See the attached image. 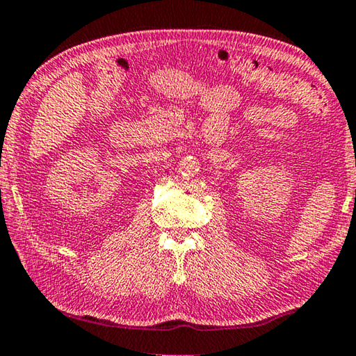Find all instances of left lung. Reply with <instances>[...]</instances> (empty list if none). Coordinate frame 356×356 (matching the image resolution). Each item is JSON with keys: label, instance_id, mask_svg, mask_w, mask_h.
<instances>
[{"label": "left lung", "instance_id": "8db88e82", "mask_svg": "<svg viewBox=\"0 0 356 356\" xmlns=\"http://www.w3.org/2000/svg\"><path fill=\"white\" fill-rule=\"evenodd\" d=\"M355 193H356V191H355Z\"/></svg>", "mask_w": 356, "mask_h": 356}]
</instances>
